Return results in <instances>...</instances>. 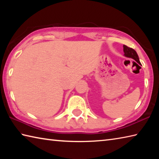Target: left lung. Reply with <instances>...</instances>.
I'll return each instance as SVG.
<instances>
[{"mask_svg": "<svg viewBox=\"0 0 159 159\" xmlns=\"http://www.w3.org/2000/svg\"><path fill=\"white\" fill-rule=\"evenodd\" d=\"M123 52H124L125 57L133 59V60H135L137 62L140 64V61H139L138 54H137L136 51L134 49H133V48H129L128 46H126V45H123Z\"/></svg>", "mask_w": 159, "mask_h": 159, "instance_id": "1", "label": "left lung"}]
</instances>
